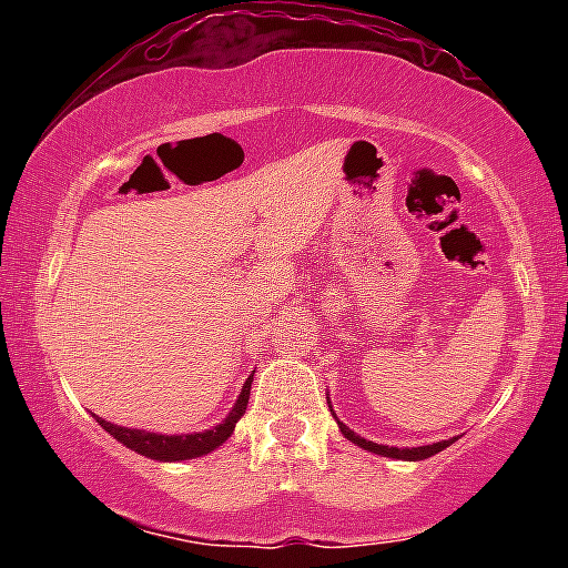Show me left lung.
<instances>
[{"mask_svg":"<svg viewBox=\"0 0 568 568\" xmlns=\"http://www.w3.org/2000/svg\"><path fill=\"white\" fill-rule=\"evenodd\" d=\"M338 429L344 433V438L357 443L361 448H366V452H374V454H382V456H393V459H408V462H419V459H427V456L443 452L446 446H452L454 440H440V443H433V446H419V448H393V446H379V443L374 440H366L361 438V435H355L347 425H342L338 422Z\"/></svg>","mask_w":568,"mask_h":568,"instance_id":"1","label":"left lung"}]
</instances>
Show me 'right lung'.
<instances>
[{"label":"right lung","mask_w":568,"mask_h":568,"mask_svg":"<svg viewBox=\"0 0 568 568\" xmlns=\"http://www.w3.org/2000/svg\"><path fill=\"white\" fill-rule=\"evenodd\" d=\"M247 395H251V379L245 382L243 393H240L237 403H234L232 414L226 416L224 425L207 429V433H194V435H158V433H143V429H128V427H116L112 422H101V427L106 429L112 438H116L122 446L133 448L149 459H160V462H181V459H194V456L211 454L213 448H219L230 435L234 433V425H237L240 416L245 414L247 406Z\"/></svg>","instance_id":"obj_1"}]
</instances>
